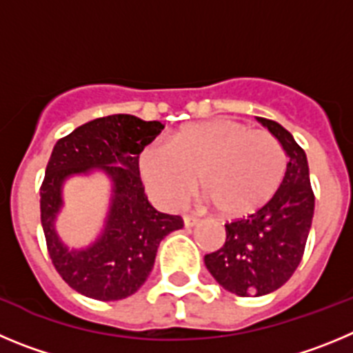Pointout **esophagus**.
I'll list each match as a JSON object with an SVG mask.
<instances>
[{
  "instance_id": "34e87169",
  "label": "esophagus",
  "mask_w": 353,
  "mask_h": 353,
  "mask_svg": "<svg viewBox=\"0 0 353 353\" xmlns=\"http://www.w3.org/2000/svg\"><path fill=\"white\" fill-rule=\"evenodd\" d=\"M184 221V227L190 228V227H195V225H199V218H193V216H184L183 218Z\"/></svg>"
}]
</instances>
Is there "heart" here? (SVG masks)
<instances>
[{
	"mask_svg": "<svg viewBox=\"0 0 353 353\" xmlns=\"http://www.w3.org/2000/svg\"><path fill=\"white\" fill-rule=\"evenodd\" d=\"M139 170L158 204L176 209L195 186L221 216L253 212L274 195L285 174V153L263 130L234 119L190 123L165 145L144 149Z\"/></svg>",
	"mask_w": 353,
	"mask_h": 353,
	"instance_id": "1",
	"label": "heart"
}]
</instances>
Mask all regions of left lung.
I'll return each instance as SVG.
<instances>
[{
  "label": "left lung",
  "mask_w": 353,
  "mask_h": 353,
  "mask_svg": "<svg viewBox=\"0 0 353 353\" xmlns=\"http://www.w3.org/2000/svg\"><path fill=\"white\" fill-rule=\"evenodd\" d=\"M287 154V170L268 204L248 218L225 225L223 248L204 256L212 278L241 297L278 290L303 259L310 234L315 195L310 183L306 153L279 123L256 117Z\"/></svg>",
  "instance_id": "obj_1"
}]
</instances>
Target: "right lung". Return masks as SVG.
<instances>
[{
	"instance_id": "right-lung-1",
	"label": "right lung",
	"mask_w": 353,
	"mask_h": 353,
	"mask_svg": "<svg viewBox=\"0 0 353 353\" xmlns=\"http://www.w3.org/2000/svg\"><path fill=\"white\" fill-rule=\"evenodd\" d=\"M165 125L130 114L100 117L56 142L40 188V212L54 268L70 287L97 301L126 299L139 290L154 265L158 246L183 228L181 216L149 204L139 172V154ZM103 173L111 181L108 214L93 243L70 248L55 230L72 176Z\"/></svg>"
}]
</instances>
